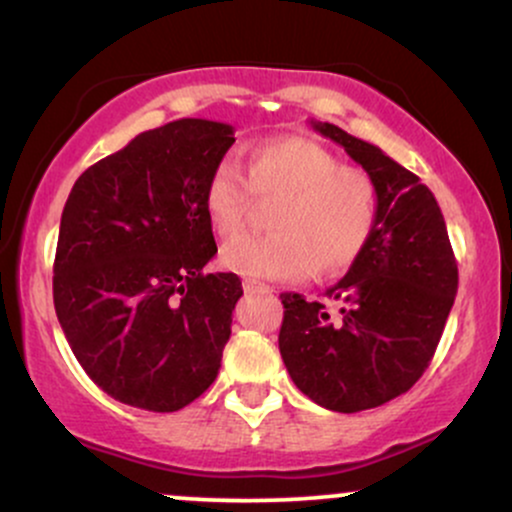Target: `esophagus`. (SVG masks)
I'll return each mask as SVG.
<instances>
[{"instance_id":"esophagus-1","label":"esophagus","mask_w":512,"mask_h":512,"mask_svg":"<svg viewBox=\"0 0 512 512\" xmlns=\"http://www.w3.org/2000/svg\"><path fill=\"white\" fill-rule=\"evenodd\" d=\"M243 289L245 293H257V291H272L267 284H262V281H255V279H245L243 281Z\"/></svg>"}]
</instances>
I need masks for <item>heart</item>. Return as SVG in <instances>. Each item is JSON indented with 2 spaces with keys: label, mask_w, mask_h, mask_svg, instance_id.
<instances>
[{
  "label": "heart",
  "mask_w": 512,
  "mask_h": 512,
  "mask_svg": "<svg viewBox=\"0 0 512 512\" xmlns=\"http://www.w3.org/2000/svg\"><path fill=\"white\" fill-rule=\"evenodd\" d=\"M252 197L274 199L267 236L238 238L221 264L240 276L298 281L337 276L361 260L378 228V187L363 168L346 166L310 137H272L250 146L245 178L221 161L204 185L211 231L236 238L248 223Z\"/></svg>",
  "instance_id": "1"
}]
</instances>
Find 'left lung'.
Listing matches in <instances>:
<instances>
[{"instance_id": "left-lung-1", "label": "left lung", "mask_w": 512, "mask_h": 512, "mask_svg": "<svg viewBox=\"0 0 512 512\" xmlns=\"http://www.w3.org/2000/svg\"><path fill=\"white\" fill-rule=\"evenodd\" d=\"M378 187L368 250L325 296L281 293L279 351L291 380L320 407L354 414L409 390L431 363L457 293L443 211L411 170L330 122H313Z\"/></svg>"}]
</instances>
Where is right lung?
<instances>
[{
    "label": "right lung",
    "instance_id": "add662e5",
    "mask_svg": "<svg viewBox=\"0 0 512 512\" xmlns=\"http://www.w3.org/2000/svg\"><path fill=\"white\" fill-rule=\"evenodd\" d=\"M233 142L223 122H168L93 163L69 192L55 313L76 361L117 402L178 411L219 375L243 286L202 272L216 255L202 195Z\"/></svg>",
    "mask_w": 512,
    "mask_h": 512
}]
</instances>
